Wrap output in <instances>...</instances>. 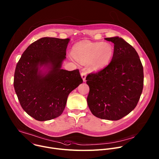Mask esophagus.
<instances>
[{"label": "esophagus", "mask_w": 159, "mask_h": 159, "mask_svg": "<svg viewBox=\"0 0 159 159\" xmlns=\"http://www.w3.org/2000/svg\"><path fill=\"white\" fill-rule=\"evenodd\" d=\"M86 74H87V72L85 71H84V72H81V77L84 80V82H85V78H86Z\"/></svg>", "instance_id": "esophagus-1"}]
</instances>
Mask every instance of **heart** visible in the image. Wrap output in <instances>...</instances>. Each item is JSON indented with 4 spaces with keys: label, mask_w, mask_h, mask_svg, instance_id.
Segmentation results:
<instances>
[{
    "label": "heart",
    "mask_w": 159,
    "mask_h": 159,
    "mask_svg": "<svg viewBox=\"0 0 159 159\" xmlns=\"http://www.w3.org/2000/svg\"><path fill=\"white\" fill-rule=\"evenodd\" d=\"M72 54L78 61L87 64L90 70L97 71L105 68L111 62L114 48L109 42L84 40L74 45Z\"/></svg>",
    "instance_id": "heart-1"
}]
</instances>
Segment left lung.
<instances>
[{
    "instance_id": "left-lung-1",
    "label": "left lung",
    "mask_w": 159,
    "mask_h": 159,
    "mask_svg": "<svg viewBox=\"0 0 159 159\" xmlns=\"http://www.w3.org/2000/svg\"><path fill=\"white\" fill-rule=\"evenodd\" d=\"M114 43L111 63L86 77L87 98L92 114L100 119L118 120L137 106L143 86V70L135 48L119 37L105 39Z\"/></svg>"
}]
</instances>
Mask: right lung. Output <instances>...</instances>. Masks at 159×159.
I'll return each mask as SVG.
<instances>
[{
    "instance_id": "obj_1",
    "label": "right lung",
    "mask_w": 159,
    "mask_h": 159,
    "mask_svg": "<svg viewBox=\"0 0 159 159\" xmlns=\"http://www.w3.org/2000/svg\"><path fill=\"white\" fill-rule=\"evenodd\" d=\"M70 39L43 37L31 43L16 67L14 86L24 111L39 121L60 116L69 94L83 80L78 69H61ZM43 65L48 72L39 68Z\"/></svg>"
}]
</instances>
